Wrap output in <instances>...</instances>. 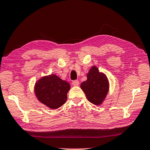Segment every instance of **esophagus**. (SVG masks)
Here are the masks:
<instances>
[{"mask_svg": "<svg viewBox=\"0 0 150 150\" xmlns=\"http://www.w3.org/2000/svg\"><path fill=\"white\" fill-rule=\"evenodd\" d=\"M72 83L73 86H78V85H79V83H79V81H78V80H74V81H72Z\"/></svg>", "mask_w": 150, "mask_h": 150, "instance_id": "obj_1", "label": "esophagus"}]
</instances>
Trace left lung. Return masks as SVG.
I'll use <instances>...</instances> for the list:
<instances>
[{"label": "left lung", "instance_id": "1", "mask_svg": "<svg viewBox=\"0 0 150 150\" xmlns=\"http://www.w3.org/2000/svg\"><path fill=\"white\" fill-rule=\"evenodd\" d=\"M87 80L80 87L90 103L100 105L105 99L109 90V82L106 76L100 72L97 67L93 66L87 74Z\"/></svg>", "mask_w": 150, "mask_h": 150}]
</instances>
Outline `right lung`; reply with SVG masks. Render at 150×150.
<instances>
[{
  "mask_svg": "<svg viewBox=\"0 0 150 150\" xmlns=\"http://www.w3.org/2000/svg\"><path fill=\"white\" fill-rule=\"evenodd\" d=\"M70 86L55 74L41 78L36 81L35 93L38 100L51 109L63 106L67 99Z\"/></svg>",
  "mask_w": 150,
  "mask_h": 150,
  "instance_id": "right-lung-1",
  "label": "right lung"
}]
</instances>
